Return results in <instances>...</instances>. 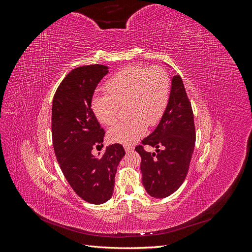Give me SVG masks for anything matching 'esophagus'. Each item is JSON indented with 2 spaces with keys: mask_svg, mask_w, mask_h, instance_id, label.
<instances>
[{
  "mask_svg": "<svg viewBox=\"0 0 252 252\" xmlns=\"http://www.w3.org/2000/svg\"><path fill=\"white\" fill-rule=\"evenodd\" d=\"M124 149L126 152H130L133 150V146H131V145H124Z\"/></svg>",
  "mask_w": 252,
  "mask_h": 252,
  "instance_id": "obj_1",
  "label": "esophagus"
}]
</instances>
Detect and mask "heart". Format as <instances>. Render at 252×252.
Masks as SVG:
<instances>
[{"label":"heart","mask_w":252,"mask_h":252,"mask_svg":"<svg viewBox=\"0 0 252 252\" xmlns=\"http://www.w3.org/2000/svg\"><path fill=\"white\" fill-rule=\"evenodd\" d=\"M107 94L95 95L91 108L96 119L106 126L118 123L120 107L126 105L129 119L112 128L108 138L113 143L131 144L156 126L169 102L171 83L161 66H127L105 83Z\"/></svg>","instance_id":"heart-1"}]
</instances>
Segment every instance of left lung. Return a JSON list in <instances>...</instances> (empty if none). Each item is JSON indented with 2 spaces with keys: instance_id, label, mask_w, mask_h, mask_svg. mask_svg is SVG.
<instances>
[{
  "instance_id": "8db88e82",
  "label": "left lung",
  "mask_w": 252,
  "mask_h": 252,
  "mask_svg": "<svg viewBox=\"0 0 252 252\" xmlns=\"http://www.w3.org/2000/svg\"><path fill=\"white\" fill-rule=\"evenodd\" d=\"M145 144L157 148V154L147 153L143 149ZM194 145L191 103L181 77L174 75L161 121L155 131L135 147L141 156L142 182L149 195L163 199L177 191L186 179Z\"/></svg>"
}]
</instances>
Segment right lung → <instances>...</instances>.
<instances>
[{
  "label": "right lung",
  "mask_w": 252,
  "mask_h": 252,
  "mask_svg": "<svg viewBox=\"0 0 252 252\" xmlns=\"http://www.w3.org/2000/svg\"><path fill=\"white\" fill-rule=\"evenodd\" d=\"M108 73L100 64L74 68L59 85L52 101L51 132L56 157L64 177L81 199L90 204L107 202L125 150L121 144L101 157L91 150L103 147L105 131L91 109L97 84Z\"/></svg>",
  "instance_id": "obj_1"
}]
</instances>
